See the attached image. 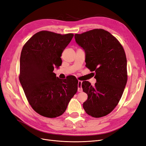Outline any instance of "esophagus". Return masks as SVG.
Here are the masks:
<instances>
[{"mask_svg": "<svg viewBox=\"0 0 146 146\" xmlns=\"http://www.w3.org/2000/svg\"><path fill=\"white\" fill-rule=\"evenodd\" d=\"M82 81L78 80V92H82L83 90L82 88Z\"/></svg>", "mask_w": 146, "mask_h": 146, "instance_id": "34e87169", "label": "esophagus"}]
</instances>
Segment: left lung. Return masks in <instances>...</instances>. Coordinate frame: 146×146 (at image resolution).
I'll return each instance as SVG.
<instances>
[{
  "label": "left lung",
  "mask_w": 146,
  "mask_h": 146,
  "mask_svg": "<svg viewBox=\"0 0 146 146\" xmlns=\"http://www.w3.org/2000/svg\"><path fill=\"white\" fill-rule=\"evenodd\" d=\"M78 44L86 53V67L96 74L92 86L82 83L88 94L83 107L92 117H101L111 113L118 104L127 82V58L117 39L104 29H93L75 35Z\"/></svg>",
  "instance_id": "obj_1"
}]
</instances>
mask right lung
<instances>
[{
    "instance_id": "add662e5",
    "label": "right lung",
    "mask_w": 146,
    "mask_h": 146,
    "mask_svg": "<svg viewBox=\"0 0 146 146\" xmlns=\"http://www.w3.org/2000/svg\"><path fill=\"white\" fill-rule=\"evenodd\" d=\"M74 34L42 30L26 42L21 51L19 81L29 104L40 115L54 118L63 114L78 88L72 76L60 79L53 72L62 63L61 54Z\"/></svg>"
}]
</instances>
